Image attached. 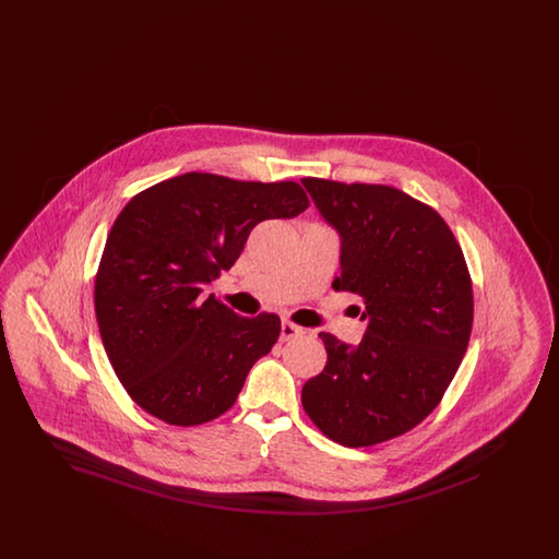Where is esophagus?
<instances>
[{
    "instance_id": "obj_1",
    "label": "esophagus",
    "mask_w": 559,
    "mask_h": 559,
    "mask_svg": "<svg viewBox=\"0 0 559 559\" xmlns=\"http://www.w3.org/2000/svg\"><path fill=\"white\" fill-rule=\"evenodd\" d=\"M301 335H304V329H301V326H297V324H293V322H287V320L281 322V342H292V340L301 337Z\"/></svg>"
}]
</instances>
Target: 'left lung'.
<instances>
[{
	"label": "left lung",
	"instance_id": "1",
	"mask_svg": "<svg viewBox=\"0 0 559 559\" xmlns=\"http://www.w3.org/2000/svg\"><path fill=\"white\" fill-rule=\"evenodd\" d=\"M301 185L340 235L333 287L365 299L367 322L358 346L320 333L326 365L301 404L331 440L372 447L419 426L447 392L472 333L469 272L447 222L399 188Z\"/></svg>",
	"mask_w": 559,
	"mask_h": 559
}]
</instances>
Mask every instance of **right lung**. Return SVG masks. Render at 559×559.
Returning <instances> with one entry per match:
<instances>
[{"label":"right lung","mask_w":559,"mask_h":559,"mask_svg":"<svg viewBox=\"0 0 559 559\" xmlns=\"http://www.w3.org/2000/svg\"><path fill=\"white\" fill-rule=\"evenodd\" d=\"M308 207L295 182L185 174L117 215L96 274V320L112 371L146 413L201 426L226 413L281 319H245L203 287L237 260L253 226Z\"/></svg>","instance_id":"1"}]
</instances>
